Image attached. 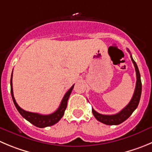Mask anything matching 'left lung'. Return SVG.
<instances>
[{
	"label": "left lung",
	"instance_id": "obj_1",
	"mask_svg": "<svg viewBox=\"0 0 152 152\" xmlns=\"http://www.w3.org/2000/svg\"><path fill=\"white\" fill-rule=\"evenodd\" d=\"M128 50L130 53L129 50ZM131 58L133 63H134V67H135L136 75H137V83H136V87L135 90H134V95H133L132 99H131L129 104L125 108H123L120 112H118L116 114H114V115H103V114L97 113L94 109L92 110V113H93L94 116L95 117L97 120L105 124V125H117L122 123V122L126 120L127 118H129L130 115L137 109V106L139 104L140 97H141V92H142V83H141L140 74V72H139L137 65L136 62L134 60V59H133L131 54Z\"/></svg>",
	"mask_w": 152,
	"mask_h": 152
}]
</instances>
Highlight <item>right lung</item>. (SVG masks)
<instances>
[{"label":"right lung","mask_w":152,"mask_h":152,"mask_svg":"<svg viewBox=\"0 0 152 152\" xmlns=\"http://www.w3.org/2000/svg\"><path fill=\"white\" fill-rule=\"evenodd\" d=\"M12 75H11V80H10L11 95H12V101H13L15 107H16V109L18 110L19 113L21 114L24 118H25L26 120H27L28 122H30V123L33 124V125H35V126L38 127V128H45V127L51 126V125H55L56 123H57V122L61 119L63 115H64L65 110H66V107H67L68 99H69L71 92H72V89H73L74 85L69 89V90L67 91V92L65 94L63 100H62L61 103H60V107H59L58 109H57L55 112L51 114H49V115H42V114L37 113H31V112H28V111H26L18 106V104H17L16 102H15V98H14L13 90H12Z\"/></svg>","instance_id":"obj_1"}]
</instances>
